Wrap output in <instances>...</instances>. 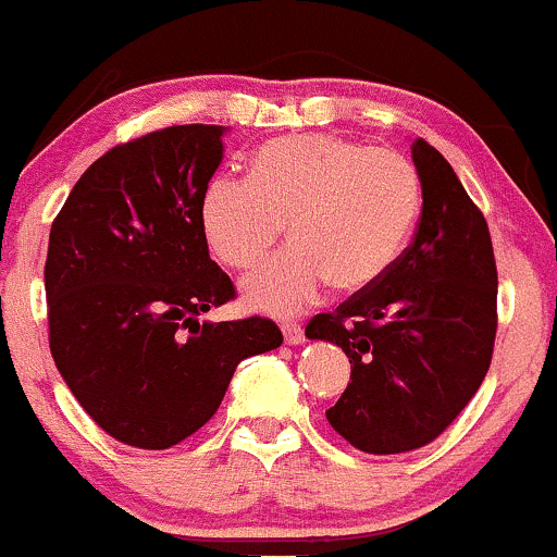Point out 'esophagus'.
Returning a JSON list of instances; mask_svg holds the SVG:
<instances>
[{
	"label": "esophagus",
	"instance_id": "esophagus-1",
	"mask_svg": "<svg viewBox=\"0 0 557 557\" xmlns=\"http://www.w3.org/2000/svg\"><path fill=\"white\" fill-rule=\"evenodd\" d=\"M281 331H284L286 345H302L305 342V331L299 323H281Z\"/></svg>",
	"mask_w": 557,
	"mask_h": 557
}]
</instances>
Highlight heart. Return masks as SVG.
<instances>
[{
  "mask_svg": "<svg viewBox=\"0 0 557 557\" xmlns=\"http://www.w3.org/2000/svg\"><path fill=\"white\" fill-rule=\"evenodd\" d=\"M421 208V178L392 149L312 134L265 144L249 178L218 173L205 184L199 223L218 260L247 268L281 231L292 247L242 281L252 308L297 315L334 286L362 292L395 265Z\"/></svg>",
  "mask_w": 557,
  "mask_h": 557,
  "instance_id": "b5f03b06",
  "label": "heart"
}]
</instances>
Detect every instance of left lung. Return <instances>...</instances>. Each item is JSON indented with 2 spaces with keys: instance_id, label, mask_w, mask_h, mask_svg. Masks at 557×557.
<instances>
[{
  "instance_id": "left-lung-1",
  "label": "left lung",
  "mask_w": 557,
  "mask_h": 557,
  "mask_svg": "<svg viewBox=\"0 0 557 557\" xmlns=\"http://www.w3.org/2000/svg\"><path fill=\"white\" fill-rule=\"evenodd\" d=\"M413 162L423 195L413 242L376 284L305 329L345 349L352 373L326 418L371 455L434 442L479 392L495 349L490 226L440 149L416 139Z\"/></svg>"
}]
</instances>
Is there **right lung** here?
I'll return each instance as SVG.
<instances>
[{
  "mask_svg": "<svg viewBox=\"0 0 557 557\" xmlns=\"http://www.w3.org/2000/svg\"><path fill=\"white\" fill-rule=\"evenodd\" d=\"M223 126H171L86 168L49 231V349L112 440L168 449L215 416L236 366L276 349L271 318L199 323L236 297L199 223Z\"/></svg>",
  "mask_w": 557,
  "mask_h": 557,
  "instance_id": "add662e5",
  "label": "right lung"
}]
</instances>
